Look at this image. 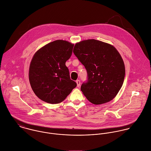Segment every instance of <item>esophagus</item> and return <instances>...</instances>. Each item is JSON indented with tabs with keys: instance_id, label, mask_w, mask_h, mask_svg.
<instances>
[{
	"instance_id": "1",
	"label": "esophagus",
	"mask_w": 151,
	"mask_h": 151,
	"mask_svg": "<svg viewBox=\"0 0 151 151\" xmlns=\"http://www.w3.org/2000/svg\"><path fill=\"white\" fill-rule=\"evenodd\" d=\"M76 83H77V86H78V87H79V86H80V85H81V82H80V81H79V80H77V81H76Z\"/></svg>"
}]
</instances>
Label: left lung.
<instances>
[{
    "label": "left lung",
    "mask_w": 151,
    "mask_h": 151,
    "mask_svg": "<svg viewBox=\"0 0 151 151\" xmlns=\"http://www.w3.org/2000/svg\"><path fill=\"white\" fill-rule=\"evenodd\" d=\"M73 53L87 70V82L81 88L87 99L94 104L113 100L122 86L125 73L124 61L116 48L91 39L77 42Z\"/></svg>",
    "instance_id": "left-lung-1"
}]
</instances>
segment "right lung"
<instances>
[{"label":"right lung","mask_w":151,"mask_h":151,"mask_svg":"<svg viewBox=\"0 0 151 151\" xmlns=\"http://www.w3.org/2000/svg\"><path fill=\"white\" fill-rule=\"evenodd\" d=\"M73 46L67 41L58 40L44 45L34 55L29 68V81L34 93L41 100L60 103L76 87L65 65Z\"/></svg>","instance_id":"obj_1"}]
</instances>
